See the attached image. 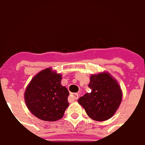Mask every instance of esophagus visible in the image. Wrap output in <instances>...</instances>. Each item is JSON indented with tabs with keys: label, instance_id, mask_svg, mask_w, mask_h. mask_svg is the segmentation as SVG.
I'll return each mask as SVG.
<instances>
[{
	"label": "esophagus",
	"instance_id": "1",
	"mask_svg": "<svg viewBox=\"0 0 145 145\" xmlns=\"http://www.w3.org/2000/svg\"><path fill=\"white\" fill-rule=\"evenodd\" d=\"M70 97H71L72 99H74V100H76V99H78V93H72L70 94Z\"/></svg>",
	"mask_w": 145,
	"mask_h": 145
}]
</instances>
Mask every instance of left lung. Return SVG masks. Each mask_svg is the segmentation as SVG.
<instances>
[{
  "label": "left lung",
  "mask_w": 145,
  "mask_h": 145,
  "mask_svg": "<svg viewBox=\"0 0 145 145\" xmlns=\"http://www.w3.org/2000/svg\"><path fill=\"white\" fill-rule=\"evenodd\" d=\"M88 87L91 91L80 97L78 103L93 120L103 121L110 118L122 100V93L117 82L109 74L102 72L91 76Z\"/></svg>",
  "instance_id": "obj_1"
}]
</instances>
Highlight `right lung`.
I'll use <instances>...</instances> for the list:
<instances>
[{"label":"right lung","instance_id":"right-lung-1","mask_svg":"<svg viewBox=\"0 0 145 145\" xmlns=\"http://www.w3.org/2000/svg\"><path fill=\"white\" fill-rule=\"evenodd\" d=\"M61 76L51 69L36 75L27 87V107L35 117L46 121H56L63 117L69 106V91L60 84Z\"/></svg>","mask_w":145,"mask_h":145}]
</instances>
